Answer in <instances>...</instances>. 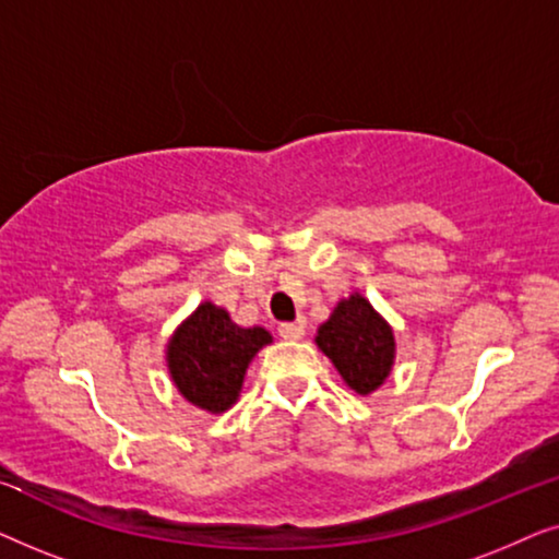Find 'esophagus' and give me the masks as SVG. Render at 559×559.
I'll return each instance as SVG.
<instances>
[{
	"mask_svg": "<svg viewBox=\"0 0 559 559\" xmlns=\"http://www.w3.org/2000/svg\"><path fill=\"white\" fill-rule=\"evenodd\" d=\"M280 335L285 341H300L305 335V325L302 323H282L280 325Z\"/></svg>",
	"mask_w": 559,
	"mask_h": 559,
	"instance_id": "esophagus-1",
	"label": "esophagus"
}]
</instances>
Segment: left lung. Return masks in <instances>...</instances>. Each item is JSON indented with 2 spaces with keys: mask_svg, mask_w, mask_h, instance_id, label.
<instances>
[{
  "mask_svg": "<svg viewBox=\"0 0 559 559\" xmlns=\"http://www.w3.org/2000/svg\"><path fill=\"white\" fill-rule=\"evenodd\" d=\"M316 346L331 358L346 386L361 396L377 392L396 361L394 328L361 293L338 300L331 318L320 323Z\"/></svg>",
  "mask_w": 559,
  "mask_h": 559,
  "instance_id": "left-lung-1",
  "label": "left lung"
}]
</instances>
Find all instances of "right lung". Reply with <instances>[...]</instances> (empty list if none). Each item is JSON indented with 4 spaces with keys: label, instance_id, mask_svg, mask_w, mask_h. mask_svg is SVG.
I'll return each instance as SVG.
<instances>
[{
    "label": "right lung",
    "instance_id": "1",
    "mask_svg": "<svg viewBox=\"0 0 559 559\" xmlns=\"http://www.w3.org/2000/svg\"><path fill=\"white\" fill-rule=\"evenodd\" d=\"M270 343L266 328L234 323L226 308L205 300L173 331L165 366L182 400L224 415L239 400L249 364Z\"/></svg>",
    "mask_w": 559,
    "mask_h": 559
}]
</instances>
